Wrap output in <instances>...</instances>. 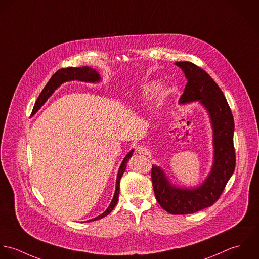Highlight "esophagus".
<instances>
[{
  "instance_id": "esophagus-1",
  "label": "esophagus",
  "mask_w": 259,
  "mask_h": 259,
  "mask_svg": "<svg viewBox=\"0 0 259 259\" xmlns=\"http://www.w3.org/2000/svg\"><path fill=\"white\" fill-rule=\"evenodd\" d=\"M136 151L139 154H143V155H147L148 154V149L145 146H138L136 148Z\"/></svg>"
}]
</instances>
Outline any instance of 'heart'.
<instances>
[{"instance_id": "b5f03b06", "label": "heart", "mask_w": 259, "mask_h": 259, "mask_svg": "<svg viewBox=\"0 0 259 259\" xmlns=\"http://www.w3.org/2000/svg\"><path fill=\"white\" fill-rule=\"evenodd\" d=\"M160 90H161L162 93H164L166 89H165L163 86H161V87H160ZM153 93H154V86H153V85H148V86H146V87L144 88L143 96H144V97H149V96H151Z\"/></svg>"}]
</instances>
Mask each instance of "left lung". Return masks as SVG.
<instances>
[{
    "mask_svg": "<svg viewBox=\"0 0 259 259\" xmlns=\"http://www.w3.org/2000/svg\"><path fill=\"white\" fill-rule=\"evenodd\" d=\"M175 65L187 79L179 104L199 102L210 119L213 163L205 180L191 188L175 186L157 165L152 166L151 178L160 206L171 214H191L213 205L234 172V120L223 92L203 69L191 62H176Z\"/></svg>",
    "mask_w": 259,
    "mask_h": 259,
    "instance_id": "8db88e82",
    "label": "left lung"
}]
</instances>
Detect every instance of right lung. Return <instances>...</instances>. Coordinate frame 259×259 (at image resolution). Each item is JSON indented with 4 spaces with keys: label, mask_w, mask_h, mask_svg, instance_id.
<instances>
[{
    "label": "right lung",
    "mask_w": 259,
    "mask_h": 259,
    "mask_svg": "<svg viewBox=\"0 0 259 259\" xmlns=\"http://www.w3.org/2000/svg\"><path fill=\"white\" fill-rule=\"evenodd\" d=\"M75 80L81 81V82H86V83H99L101 81V77L95 69H93L89 66H84V67H79V68L69 67V68H63V69L58 70L51 77V79L49 80V82L47 83V85L45 86V88L43 89L41 94L39 95V97L35 103V106L33 108L32 116H34L38 112V110L46 103V101L52 96L55 90L58 89L63 83L69 82V81H75ZM133 152H134V150L132 149L127 155L124 157V159L119 167L117 179H116V189H115V193H114V196H113V199H112L110 205L101 215H99L93 219H90L88 221H95V220L103 218L114 209V207L116 206V204L118 202L119 192H120V179H121L123 173L125 172L127 162L132 157Z\"/></svg>",
    "instance_id": "1"
}]
</instances>
